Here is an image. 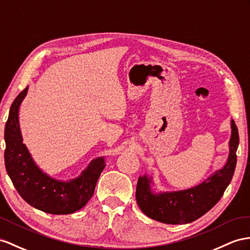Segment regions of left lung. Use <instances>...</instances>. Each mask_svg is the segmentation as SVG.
Masks as SVG:
<instances>
[{
	"label": "left lung",
	"mask_w": 250,
	"mask_h": 250,
	"mask_svg": "<svg viewBox=\"0 0 250 250\" xmlns=\"http://www.w3.org/2000/svg\"><path fill=\"white\" fill-rule=\"evenodd\" d=\"M239 132L231 120V137L226 165L197 186L173 192L153 193L151 180L140 176L136 187V201L143 212L151 219L165 224H187L201 217L221 200L234 173Z\"/></svg>",
	"instance_id": "1"
}]
</instances>
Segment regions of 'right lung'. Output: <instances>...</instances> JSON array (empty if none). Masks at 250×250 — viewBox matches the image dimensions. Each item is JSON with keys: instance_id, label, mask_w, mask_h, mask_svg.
I'll use <instances>...</instances> for the list:
<instances>
[{"instance_id": "add662e5", "label": "right lung", "mask_w": 250, "mask_h": 250, "mask_svg": "<svg viewBox=\"0 0 250 250\" xmlns=\"http://www.w3.org/2000/svg\"><path fill=\"white\" fill-rule=\"evenodd\" d=\"M26 87L12 102L5 125V167L15 188L30 206L50 214H69L84 207L94 194L96 184L104 169V158L89 163L79 177L69 182L54 180L39 169L23 144L19 107L27 94Z\"/></svg>"}]
</instances>
